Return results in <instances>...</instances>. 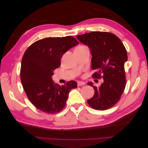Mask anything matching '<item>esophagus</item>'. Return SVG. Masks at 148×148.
Instances as JSON below:
<instances>
[{
    "label": "esophagus",
    "mask_w": 148,
    "mask_h": 148,
    "mask_svg": "<svg viewBox=\"0 0 148 148\" xmlns=\"http://www.w3.org/2000/svg\"><path fill=\"white\" fill-rule=\"evenodd\" d=\"M85 84V83L83 82H81V81H78L77 82V85L78 86H82V85H84Z\"/></svg>",
    "instance_id": "esophagus-1"
}]
</instances>
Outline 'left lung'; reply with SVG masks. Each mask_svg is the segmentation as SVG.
<instances>
[{
    "label": "left lung",
    "instance_id": "1",
    "mask_svg": "<svg viewBox=\"0 0 148 148\" xmlns=\"http://www.w3.org/2000/svg\"><path fill=\"white\" fill-rule=\"evenodd\" d=\"M77 38L91 51V69L96 71L92 78L99 79L102 77L104 79L98 88L91 82L88 83L95 92L87 102L96 110L108 109L119 101L125 88L124 65L128 60L126 49L117 36L111 33L94 31L78 35Z\"/></svg>",
    "mask_w": 148,
    "mask_h": 148
}]
</instances>
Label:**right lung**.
<instances>
[{"label": "right lung", "mask_w": 148, "mask_h": 148, "mask_svg": "<svg viewBox=\"0 0 148 148\" xmlns=\"http://www.w3.org/2000/svg\"><path fill=\"white\" fill-rule=\"evenodd\" d=\"M78 44L72 36L46 38L34 42L27 49L21 60L20 77L29 101L47 114H56L64 109L71 89L77 82L64 85L53 83V70L60 65L62 56Z\"/></svg>", "instance_id": "obj_1"}]
</instances>
